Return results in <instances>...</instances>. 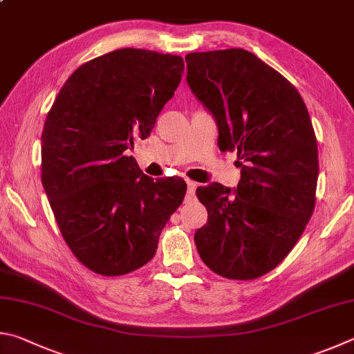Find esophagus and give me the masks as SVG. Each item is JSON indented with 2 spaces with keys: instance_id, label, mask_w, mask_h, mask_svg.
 I'll use <instances>...</instances> for the list:
<instances>
[{
  "instance_id": "esophagus-1",
  "label": "esophagus",
  "mask_w": 354,
  "mask_h": 354,
  "mask_svg": "<svg viewBox=\"0 0 354 354\" xmlns=\"http://www.w3.org/2000/svg\"><path fill=\"white\" fill-rule=\"evenodd\" d=\"M187 187H188V196H194V193H196V188H197V183L196 182H193V180H188L187 182Z\"/></svg>"
}]
</instances>
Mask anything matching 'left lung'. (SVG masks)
Listing matches in <instances>:
<instances>
[{"label": "left lung", "mask_w": 354, "mask_h": 354, "mask_svg": "<svg viewBox=\"0 0 354 354\" xmlns=\"http://www.w3.org/2000/svg\"><path fill=\"white\" fill-rule=\"evenodd\" d=\"M185 60L191 91L218 126L219 149L238 152L241 167L234 189L197 188L208 212L194 234L197 252L218 275L253 280L288 257L313 216V124L295 86L245 49L191 53Z\"/></svg>", "instance_id": "left-lung-1"}]
</instances>
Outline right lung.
<instances>
[{
  "mask_svg": "<svg viewBox=\"0 0 354 354\" xmlns=\"http://www.w3.org/2000/svg\"><path fill=\"white\" fill-rule=\"evenodd\" d=\"M180 55L116 49L80 65L62 86L41 133V183L65 243L105 277L151 261L182 205L183 178L145 176L133 140L151 135L183 74Z\"/></svg>",
  "mask_w": 354,
  "mask_h": 354,
  "instance_id": "obj_1",
  "label": "right lung"
}]
</instances>
